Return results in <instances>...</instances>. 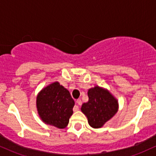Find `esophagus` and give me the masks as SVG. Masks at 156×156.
<instances>
[{"label":"esophagus","instance_id":"obj_1","mask_svg":"<svg viewBox=\"0 0 156 156\" xmlns=\"http://www.w3.org/2000/svg\"><path fill=\"white\" fill-rule=\"evenodd\" d=\"M76 103H77V104H78V105H81L82 101H80V99H78V100H77V101H76ZM78 106L75 107V108H74L75 112H76V111H78Z\"/></svg>","mask_w":156,"mask_h":156}]
</instances>
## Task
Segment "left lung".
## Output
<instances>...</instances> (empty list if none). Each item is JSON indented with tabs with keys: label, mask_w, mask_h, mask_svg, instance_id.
<instances>
[{
	"label": "left lung",
	"mask_w": 156,
	"mask_h": 156,
	"mask_svg": "<svg viewBox=\"0 0 156 156\" xmlns=\"http://www.w3.org/2000/svg\"><path fill=\"white\" fill-rule=\"evenodd\" d=\"M89 101L82 105L81 111L94 128H101L117 112V100L108 91L95 87L88 91Z\"/></svg>",
	"instance_id": "1"
}]
</instances>
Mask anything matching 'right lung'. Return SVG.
Returning a JSON list of instances; mask_svg holds the SVG:
<instances>
[{
    "label": "right lung",
    "instance_id": "add662e5",
    "mask_svg": "<svg viewBox=\"0 0 156 156\" xmlns=\"http://www.w3.org/2000/svg\"><path fill=\"white\" fill-rule=\"evenodd\" d=\"M74 105L69 91L58 82L42 89L37 98L39 117L44 122L58 128L67 127Z\"/></svg>",
    "mask_w": 156,
    "mask_h": 156
}]
</instances>
